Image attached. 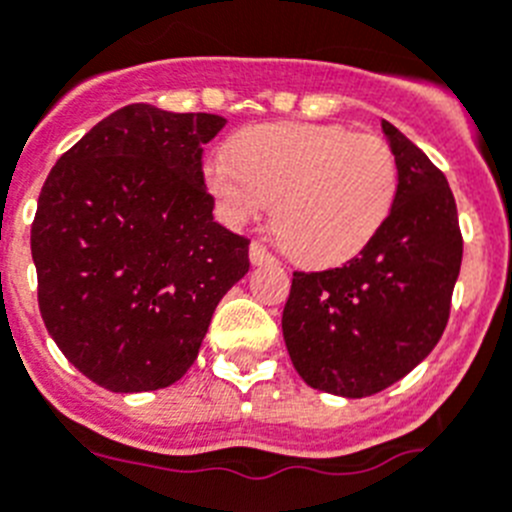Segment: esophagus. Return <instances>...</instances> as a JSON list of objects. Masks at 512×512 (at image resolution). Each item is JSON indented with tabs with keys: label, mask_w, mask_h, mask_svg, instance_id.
Instances as JSON below:
<instances>
[{
	"label": "esophagus",
	"mask_w": 512,
	"mask_h": 512,
	"mask_svg": "<svg viewBox=\"0 0 512 512\" xmlns=\"http://www.w3.org/2000/svg\"><path fill=\"white\" fill-rule=\"evenodd\" d=\"M248 259H251L253 266H261V264H271V261H274V256L266 251L264 243L253 241L251 246H248Z\"/></svg>",
	"instance_id": "esophagus-1"
}]
</instances>
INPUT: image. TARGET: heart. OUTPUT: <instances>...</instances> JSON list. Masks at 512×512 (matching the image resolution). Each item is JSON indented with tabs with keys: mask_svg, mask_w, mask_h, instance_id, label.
Wrapping results in <instances>:
<instances>
[{
	"mask_svg": "<svg viewBox=\"0 0 512 512\" xmlns=\"http://www.w3.org/2000/svg\"><path fill=\"white\" fill-rule=\"evenodd\" d=\"M205 185L231 225L261 218L276 200L274 225L287 251L307 266H332L381 231L398 164L373 134L284 121L248 126L231 152L210 154Z\"/></svg>",
	"mask_w": 512,
	"mask_h": 512,
	"instance_id": "1",
	"label": "heart"
}]
</instances>
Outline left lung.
<instances>
[{
  "label": "left lung",
  "mask_w": 512,
  "mask_h": 512,
  "mask_svg": "<svg viewBox=\"0 0 512 512\" xmlns=\"http://www.w3.org/2000/svg\"><path fill=\"white\" fill-rule=\"evenodd\" d=\"M383 134L398 164L391 215L340 269L294 271L281 314L302 381L345 398L393 386L434 350L462 266L447 177L388 121Z\"/></svg>",
  "instance_id": "1"
}]
</instances>
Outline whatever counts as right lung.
<instances>
[{
	"mask_svg": "<svg viewBox=\"0 0 512 512\" xmlns=\"http://www.w3.org/2000/svg\"><path fill=\"white\" fill-rule=\"evenodd\" d=\"M215 114L131 103L55 162L37 198V302L65 358L114 393L187 373L223 294L248 271V238L213 218L203 147Z\"/></svg>",
	"mask_w": 512,
	"mask_h": 512,
	"instance_id": "add662e5",
	"label": "right lung"
}]
</instances>
